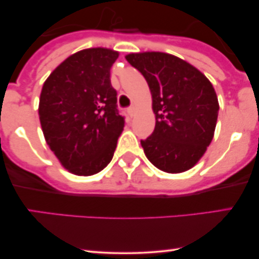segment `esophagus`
<instances>
[{"label":"esophagus","instance_id":"34e87169","mask_svg":"<svg viewBox=\"0 0 259 259\" xmlns=\"http://www.w3.org/2000/svg\"><path fill=\"white\" fill-rule=\"evenodd\" d=\"M126 112H127V115H129V117H133L134 112H135V108H134V107H129V108L126 109Z\"/></svg>","mask_w":259,"mask_h":259}]
</instances>
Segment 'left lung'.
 I'll return each mask as SVG.
<instances>
[{"label": "left lung", "instance_id": "obj_1", "mask_svg": "<svg viewBox=\"0 0 259 259\" xmlns=\"http://www.w3.org/2000/svg\"><path fill=\"white\" fill-rule=\"evenodd\" d=\"M126 61L146 79L156 126L141 146L151 163L167 173L189 170L214 135L218 99L210 81L183 59L163 52L130 53Z\"/></svg>", "mask_w": 259, "mask_h": 259}]
</instances>
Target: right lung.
<instances>
[{
    "label": "right lung",
    "instance_id": "right-lung-1",
    "mask_svg": "<svg viewBox=\"0 0 259 259\" xmlns=\"http://www.w3.org/2000/svg\"><path fill=\"white\" fill-rule=\"evenodd\" d=\"M118 52L88 49L62 62L42 86L38 115L47 145L76 175H94L111 162L124 117L111 84Z\"/></svg>",
    "mask_w": 259,
    "mask_h": 259
}]
</instances>
